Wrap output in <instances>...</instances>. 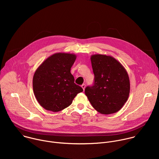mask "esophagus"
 <instances>
[{"instance_id":"1","label":"esophagus","mask_w":159,"mask_h":159,"mask_svg":"<svg viewBox=\"0 0 159 159\" xmlns=\"http://www.w3.org/2000/svg\"><path fill=\"white\" fill-rule=\"evenodd\" d=\"M82 87V89H83V90H85V84H82V86H81Z\"/></svg>"}]
</instances>
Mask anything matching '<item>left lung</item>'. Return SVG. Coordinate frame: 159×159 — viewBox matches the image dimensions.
Wrapping results in <instances>:
<instances>
[{
  "mask_svg": "<svg viewBox=\"0 0 159 159\" xmlns=\"http://www.w3.org/2000/svg\"><path fill=\"white\" fill-rule=\"evenodd\" d=\"M90 60L94 84L85 88V95L93 107L101 114L118 112L129 94V79L126 69L120 61L109 55H93Z\"/></svg>",
  "mask_w": 159,
  "mask_h": 159,
  "instance_id": "8db88e82",
  "label": "left lung"
}]
</instances>
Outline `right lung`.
<instances>
[{"label":"right lung","instance_id":"add662e5","mask_svg":"<svg viewBox=\"0 0 159 159\" xmlns=\"http://www.w3.org/2000/svg\"><path fill=\"white\" fill-rule=\"evenodd\" d=\"M76 58L74 53H57L37 68L33 79V92L44 109L60 111L69 107L77 94L83 91L74 83L70 72Z\"/></svg>","mask_w":159,"mask_h":159}]
</instances>
